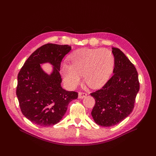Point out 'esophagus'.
I'll return each mask as SVG.
<instances>
[{
    "mask_svg": "<svg viewBox=\"0 0 156 156\" xmlns=\"http://www.w3.org/2000/svg\"><path fill=\"white\" fill-rule=\"evenodd\" d=\"M87 96V94L86 92H79V98L80 99H83L84 98H85Z\"/></svg>",
    "mask_w": 156,
    "mask_h": 156,
    "instance_id": "1",
    "label": "esophagus"
}]
</instances>
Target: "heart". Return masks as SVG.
<instances>
[{"instance_id":"heart-1","label":"heart","mask_w":156,"mask_h":156,"mask_svg":"<svg viewBox=\"0 0 156 156\" xmlns=\"http://www.w3.org/2000/svg\"><path fill=\"white\" fill-rule=\"evenodd\" d=\"M71 64L64 63L61 72L64 82L73 88L81 82V75L90 87H98L104 83L112 72L115 57L107 49H82L69 56Z\"/></svg>"}]
</instances>
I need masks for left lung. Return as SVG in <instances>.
Returning a JSON list of instances; mask_svg holds the SVG:
<instances>
[{"mask_svg":"<svg viewBox=\"0 0 156 156\" xmlns=\"http://www.w3.org/2000/svg\"><path fill=\"white\" fill-rule=\"evenodd\" d=\"M112 53L114 74L101 88L90 94L96 101L91 115L103 127L116 125L130 115L140 88L135 66L120 49L113 48Z\"/></svg>","mask_w":156,"mask_h":156,"instance_id":"1","label":"left lung"}]
</instances>
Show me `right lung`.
<instances>
[{"instance_id": "add662e5", "label": "right lung", "mask_w": 156, "mask_h": 156, "mask_svg": "<svg viewBox=\"0 0 156 156\" xmlns=\"http://www.w3.org/2000/svg\"><path fill=\"white\" fill-rule=\"evenodd\" d=\"M71 49L68 45L45 44L28 58L19 72L17 97L23 115L32 123L45 127L57 124L69 103L78 98L77 92L65 90L60 84V64ZM45 62L54 66L51 75L40 66Z\"/></svg>"}]
</instances>
